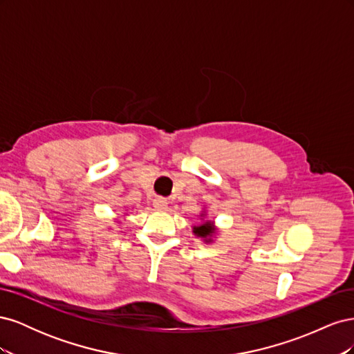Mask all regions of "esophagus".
<instances>
[{
	"mask_svg": "<svg viewBox=\"0 0 354 354\" xmlns=\"http://www.w3.org/2000/svg\"><path fill=\"white\" fill-rule=\"evenodd\" d=\"M153 207H155L158 211H165V209L168 208V202H167V199H164V198H156V199L153 201Z\"/></svg>",
	"mask_w": 354,
	"mask_h": 354,
	"instance_id": "1",
	"label": "esophagus"
}]
</instances>
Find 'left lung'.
Masks as SVG:
<instances>
[{
  "mask_svg": "<svg viewBox=\"0 0 354 354\" xmlns=\"http://www.w3.org/2000/svg\"><path fill=\"white\" fill-rule=\"evenodd\" d=\"M203 218H205V212L201 214V223L194 226V233L195 236L203 239L205 243H211L214 241V234L217 233V227L216 224H214V221L203 220Z\"/></svg>",
  "mask_w": 354,
  "mask_h": 354,
  "instance_id": "1",
  "label": "left lung"
}]
</instances>
